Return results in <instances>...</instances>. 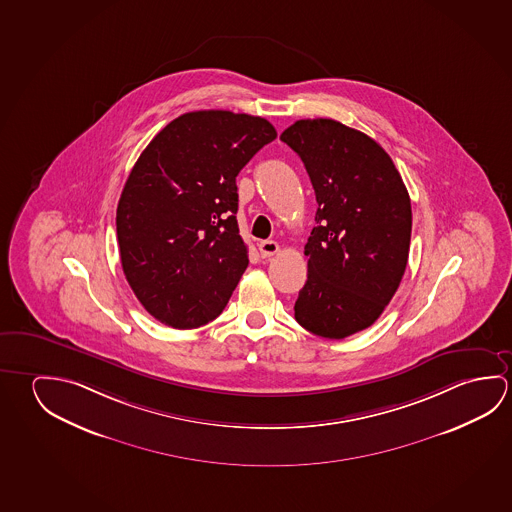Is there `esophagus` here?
<instances>
[{"instance_id":"34e87169","label":"esophagus","mask_w":512,"mask_h":512,"mask_svg":"<svg viewBox=\"0 0 512 512\" xmlns=\"http://www.w3.org/2000/svg\"><path fill=\"white\" fill-rule=\"evenodd\" d=\"M278 243H275V241H262V243L259 244V252L264 259H268V257H273L275 253H278Z\"/></svg>"}]
</instances>
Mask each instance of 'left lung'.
<instances>
[{
  "instance_id": "1",
  "label": "left lung",
  "mask_w": 512,
  "mask_h": 512,
  "mask_svg": "<svg viewBox=\"0 0 512 512\" xmlns=\"http://www.w3.org/2000/svg\"><path fill=\"white\" fill-rule=\"evenodd\" d=\"M280 139L302 159L318 202L294 318L316 336L344 339L371 327L402 282L411 198L384 148L355 128L300 119Z\"/></svg>"
}]
</instances>
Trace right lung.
Returning <instances> with one entry per match:
<instances>
[{
  "mask_svg": "<svg viewBox=\"0 0 512 512\" xmlns=\"http://www.w3.org/2000/svg\"><path fill=\"white\" fill-rule=\"evenodd\" d=\"M277 137L268 119L196 110L173 119L135 162L116 212L126 280L173 328L218 318L248 266L235 176Z\"/></svg>",
  "mask_w": 512,
  "mask_h": 512,
  "instance_id": "obj_1",
  "label": "right lung"
}]
</instances>
